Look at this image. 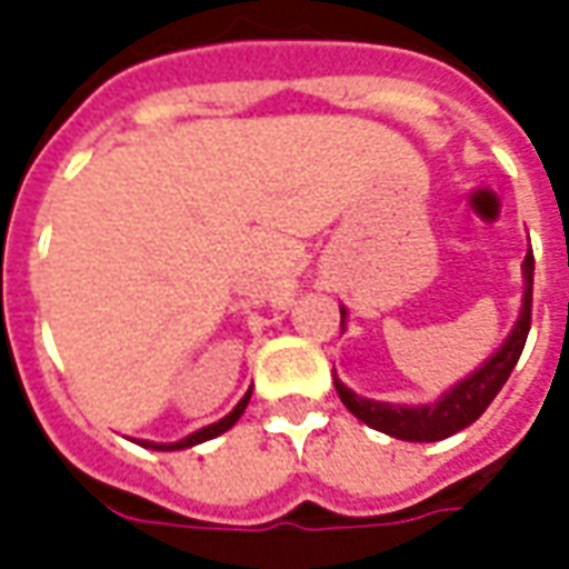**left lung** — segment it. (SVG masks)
I'll return each mask as SVG.
<instances>
[{
	"label": "left lung",
	"mask_w": 569,
	"mask_h": 569,
	"mask_svg": "<svg viewBox=\"0 0 569 569\" xmlns=\"http://www.w3.org/2000/svg\"><path fill=\"white\" fill-rule=\"evenodd\" d=\"M525 296H521V310H518V320L506 335L493 353H490L472 375H466L463 381H457L448 387L439 399L432 402H420V406H393V402H378V399H366V396L353 393L347 383L338 381L335 375V390L341 396V402L347 411L359 418L366 427L387 432L393 439L402 441H441L460 432L469 423H476L485 408L493 402V396L500 393L502 383L509 381L515 362L525 350L527 332H530V298H533V252H527L525 264ZM347 326V310L341 308V332Z\"/></svg>",
	"instance_id": "1"
}]
</instances>
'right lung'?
Returning a JSON list of instances; mask_svg holds the SVG:
<instances>
[{
	"label": "right lung",
	"instance_id": "right-lung-1",
	"mask_svg": "<svg viewBox=\"0 0 569 569\" xmlns=\"http://www.w3.org/2000/svg\"><path fill=\"white\" fill-rule=\"evenodd\" d=\"M249 396H252V390H247V396H243V399L237 402L234 411H228L222 420H216V423H210V427H203V429H198V432H191V436H186V439H179V441L137 439V445L149 448V451H186V448H194V445H200V441L216 439V436L228 432V429L234 427L237 420H240V415H243V411H247V406H249Z\"/></svg>",
	"mask_w": 569,
	"mask_h": 569
}]
</instances>
